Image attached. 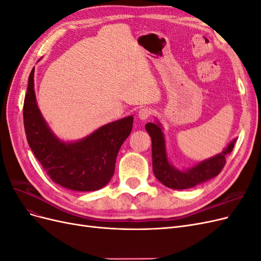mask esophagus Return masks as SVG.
<instances>
[{
    "label": "esophagus",
    "mask_w": 261,
    "mask_h": 261,
    "mask_svg": "<svg viewBox=\"0 0 261 261\" xmlns=\"http://www.w3.org/2000/svg\"><path fill=\"white\" fill-rule=\"evenodd\" d=\"M151 115H152V110L149 109V108L140 109L139 112H138V117L140 118L141 121H146L147 118H149Z\"/></svg>",
    "instance_id": "obj_1"
}]
</instances>
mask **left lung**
Wrapping results in <instances>:
<instances>
[{
  "label": "left lung",
  "instance_id": "1",
  "mask_svg": "<svg viewBox=\"0 0 261 261\" xmlns=\"http://www.w3.org/2000/svg\"><path fill=\"white\" fill-rule=\"evenodd\" d=\"M145 127L152 140V169L154 176L164 186L173 189L192 188L216 177L225 165V155L232 151L238 140V138H234L222 150V152L196 163L192 168L179 170L170 162L168 158L161 123L156 120L155 123H147Z\"/></svg>",
  "mask_w": 261,
  "mask_h": 261
}]
</instances>
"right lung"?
<instances>
[{"label":"right lung","instance_id":"obj_1","mask_svg":"<svg viewBox=\"0 0 261 261\" xmlns=\"http://www.w3.org/2000/svg\"><path fill=\"white\" fill-rule=\"evenodd\" d=\"M35 68L28 78L23 102V126L30 149L50 178L62 187L93 192L112 178L116 156L133 128V115L106 125L75 141L60 139L45 122L37 105Z\"/></svg>","mask_w":261,"mask_h":261}]
</instances>
